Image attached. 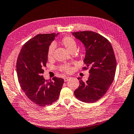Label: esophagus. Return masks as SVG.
<instances>
[{
	"label": "esophagus",
	"mask_w": 134,
	"mask_h": 134,
	"mask_svg": "<svg viewBox=\"0 0 134 134\" xmlns=\"http://www.w3.org/2000/svg\"><path fill=\"white\" fill-rule=\"evenodd\" d=\"M70 77H68V76H66V77H64V81L65 82H67V81H68V80H69V79H70Z\"/></svg>",
	"instance_id": "obj_1"
}]
</instances>
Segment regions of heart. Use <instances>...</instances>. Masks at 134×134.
I'll return each instance as SVG.
<instances>
[{
    "label": "heart",
    "instance_id": "obj_1",
    "mask_svg": "<svg viewBox=\"0 0 134 134\" xmlns=\"http://www.w3.org/2000/svg\"><path fill=\"white\" fill-rule=\"evenodd\" d=\"M61 44L63 46H64L65 48L67 49V51L71 53L72 52H75L77 48V43L75 41V40L72 38L71 37H65L63 38L61 40ZM55 49V44H51L48 48L47 52V57L48 59H51L53 56H54V50ZM60 69L64 72H70L71 71L72 68L69 66H67V65H64L60 67Z\"/></svg>",
    "mask_w": 134,
    "mask_h": 134
}]
</instances>
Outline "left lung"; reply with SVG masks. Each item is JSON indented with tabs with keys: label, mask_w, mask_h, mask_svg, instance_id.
Masks as SVG:
<instances>
[{
	"label": "left lung",
	"mask_w": 134,
	"mask_h": 134,
	"mask_svg": "<svg viewBox=\"0 0 134 134\" xmlns=\"http://www.w3.org/2000/svg\"><path fill=\"white\" fill-rule=\"evenodd\" d=\"M72 35L85 48L83 69L90 68L87 80L78 78L80 85L74 94L83 102L94 103L106 93L114 80L117 66L114 52L110 42L97 32H74Z\"/></svg>",
	"instance_id": "obj_1"
}]
</instances>
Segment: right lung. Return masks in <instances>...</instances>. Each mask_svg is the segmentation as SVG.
<instances>
[{"label":"right lung","instance_id":"right-lung-1","mask_svg":"<svg viewBox=\"0 0 134 134\" xmlns=\"http://www.w3.org/2000/svg\"><path fill=\"white\" fill-rule=\"evenodd\" d=\"M59 33L38 34L23 45L16 64L17 74L21 89L32 102L44 107L58 99L64 79L54 77L53 81L42 76L48 61L49 45Z\"/></svg>","mask_w":134,"mask_h":134}]
</instances>
